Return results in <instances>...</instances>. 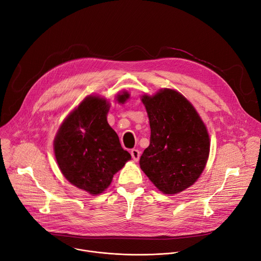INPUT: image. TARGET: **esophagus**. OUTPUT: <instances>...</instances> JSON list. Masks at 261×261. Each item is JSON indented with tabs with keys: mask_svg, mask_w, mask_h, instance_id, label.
Masks as SVG:
<instances>
[{
	"mask_svg": "<svg viewBox=\"0 0 261 261\" xmlns=\"http://www.w3.org/2000/svg\"><path fill=\"white\" fill-rule=\"evenodd\" d=\"M130 153H131V156H132V159H133V161H134V162H137L138 160H140L141 152L138 151L137 149H132Z\"/></svg>",
	"mask_w": 261,
	"mask_h": 261,
	"instance_id": "34e87169",
	"label": "esophagus"
}]
</instances>
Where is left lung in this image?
Segmentation results:
<instances>
[{
  "label": "left lung",
  "instance_id": "left-lung-1",
  "mask_svg": "<svg viewBox=\"0 0 261 261\" xmlns=\"http://www.w3.org/2000/svg\"><path fill=\"white\" fill-rule=\"evenodd\" d=\"M151 136L140 165L165 194H177L202 173L210 152V137L197 111L182 94L161 89L143 95Z\"/></svg>",
  "mask_w": 261,
  "mask_h": 261
}]
</instances>
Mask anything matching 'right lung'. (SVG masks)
<instances>
[{"label": "right lung", "instance_id": "1", "mask_svg": "<svg viewBox=\"0 0 261 261\" xmlns=\"http://www.w3.org/2000/svg\"><path fill=\"white\" fill-rule=\"evenodd\" d=\"M128 98V92L116 96L121 103ZM109 108L107 99L87 96L64 119L54 143L57 163L65 178L91 195L102 193L115 173L131 160L108 124Z\"/></svg>", "mask_w": 261, "mask_h": 261}]
</instances>
